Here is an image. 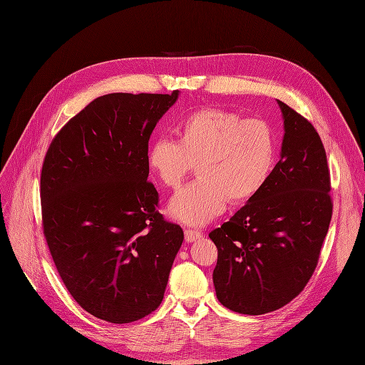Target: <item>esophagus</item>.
I'll return each mask as SVG.
<instances>
[{"label": "esophagus", "instance_id": "obj_1", "mask_svg": "<svg viewBox=\"0 0 365 365\" xmlns=\"http://www.w3.org/2000/svg\"><path fill=\"white\" fill-rule=\"evenodd\" d=\"M202 237V234L200 231H197V229H185V240L187 242H194L197 240H200Z\"/></svg>", "mask_w": 365, "mask_h": 365}]
</instances>
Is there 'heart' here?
Returning a JSON list of instances; mask_svg holds the SVG:
<instances>
[{"mask_svg": "<svg viewBox=\"0 0 365 365\" xmlns=\"http://www.w3.org/2000/svg\"><path fill=\"white\" fill-rule=\"evenodd\" d=\"M176 134L178 142L160 138L146 153L150 175L170 189H178L197 164L200 178L168 204L175 220L202 226L223 212L227 200L232 204L253 200L272 175L277 142L264 120L201 108L179 121Z\"/></svg>", "mask_w": 365, "mask_h": 365, "instance_id": "obj_1", "label": "heart"}]
</instances>
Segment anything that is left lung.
<instances>
[{
    "instance_id": "left-lung-1",
    "label": "left lung",
    "mask_w": 365,
    "mask_h": 365,
    "mask_svg": "<svg viewBox=\"0 0 365 365\" xmlns=\"http://www.w3.org/2000/svg\"><path fill=\"white\" fill-rule=\"evenodd\" d=\"M281 158L260 192L208 234L217 247L219 302L262 315L292 302L311 279L333 215L327 155L314 125L278 101Z\"/></svg>"
}]
</instances>
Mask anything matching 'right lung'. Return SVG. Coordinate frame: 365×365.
Instances as JSON below:
<instances>
[{
  "label": "right lung",
  "instance_id": "add662e5",
  "mask_svg": "<svg viewBox=\"0 0 365 365\" xmlns=\"http://www.w3.org/2000/svg\"><path fill=\"white\" fill-rule=\"evenodd\" d=\"M171 94L110 93L56 134L41 170L44 237L65 287L112 324L138 321L163 302L183 231L158 212L148 180L149 138Z\"/></svg>",
  "mask_w": 365,
  "mask_h": 365
}]
</instances>
